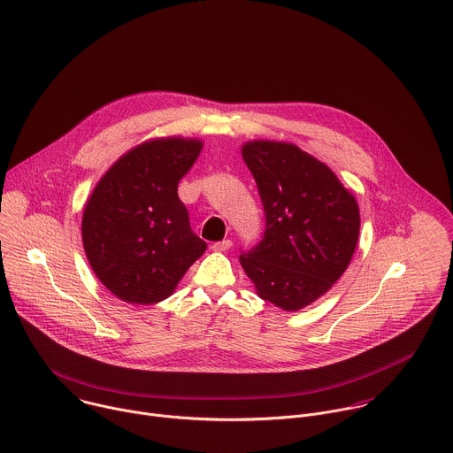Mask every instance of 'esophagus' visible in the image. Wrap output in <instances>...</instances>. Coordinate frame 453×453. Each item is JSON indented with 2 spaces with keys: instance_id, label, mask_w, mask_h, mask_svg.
<instances>
[{
  "instance_id": "1",
  "label": "esophagus",
  "mask_w": 453,
  "mask_h": 453,
  "mask_svg": "<svg viewBox=\"0 0 453 453\" xmlns=\"http://www.w3.org/2000/svg\"><path fill=\"white\" fill-rule=\"evenodd\" d=\"M233 247V242L231 240H222V242H215L213 245H211V250H215V252H226V250H229Z\"/></svg>"
}]
</instances>
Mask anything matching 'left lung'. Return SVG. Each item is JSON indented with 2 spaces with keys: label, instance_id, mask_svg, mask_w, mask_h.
I'll list each match as a JSON object with an SVG mask.
<instances>
[{
  "label": "left lung",
  "instance_id": "8db88e82",
  "mask_svg": "<svg viewBox=\"0 0 453 453\" xmlns=\"http://www.w3.org/2000/svg\"><path fill=\"white\" fill-rule=\"evenodd\" d=\"M265 210V233L240 263L257 295L298 311L346 272L357 249L355 197L318 158L295 144L254 141L242 150Z\"/></svg>",
  "mask_w": 453,
  "mask_h": 453
}]
</instances>
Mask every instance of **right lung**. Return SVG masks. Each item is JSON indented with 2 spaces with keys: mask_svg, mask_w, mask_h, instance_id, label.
<instances>
[{
  "mask_svg": "<svg viewBox=\"0 0 453 453\" xmlns=\"http://www.w3.org/2000/svg\"><path fill=\"white\" fill-rule=\"evenodd\" d=\"M201 148L180 137L144 142L95 187L82 213V243L95 275L123 302H162L206 250L178 197V181Z\"/></svg>",
  "mask_w": 453,
  "mask_h": 453,
  "instance_id": "1",
  "label": "right lung"
}]
</instances>
